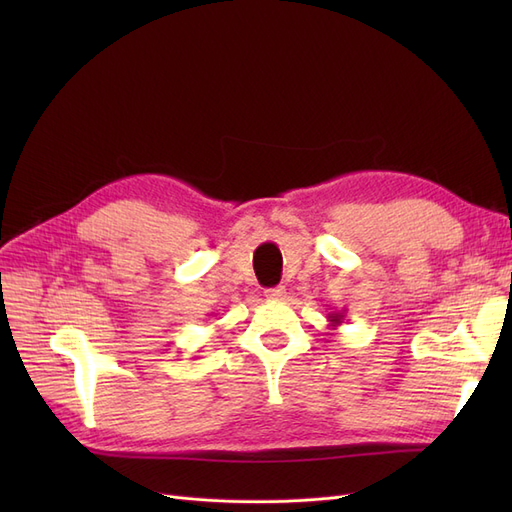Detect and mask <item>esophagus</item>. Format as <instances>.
<instances>
[{
	"label": "esophagus",
	"mask_w": 512,
	"mask_h": 512,
	"mask_svg": "<svg viewBox=\"0 0 512 512\" xmlns=\"http://www.w3.org/2000/svg\"><path fill=\"white\" fill-rule=\"evenodd\" d=\"M265 297H267L269 301H284V297H286V288H284V286L269 288V290H265Z\"/></svg>",
	"instance_id": "esophagus-1"
}]
</instances>
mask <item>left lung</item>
<instances>
[{
	"label": "left lung",
	"mask_w": 512,
	"mask_h": 512,
	"mask_svg": "<svg viewBox=\"0 0 512 512\" xmlns=\"http://www.w3.org/2000/svg\"><path fill=\"white\" fill-rule=\"evenodd\" d=\"M327 320H329V327L335 331V329L339 327V324L344 322V309H342V312H331V314L327 316Z\"/></svg>",
	"instance_id": "1"
}]
</instances>
